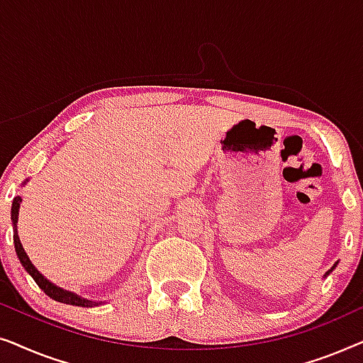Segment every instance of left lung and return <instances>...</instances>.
Listing matches in <instances>:
<instances>
[{"instance_id": "obj_1", "label": "left lung", "mask_w": 363, "mask_h": 363, "mask_svg": "<svg viewBox=\"0 0 363 363\" xmlns=\"http://www.w3.org/2000/svg\"><path fill=\"white\" fill-rule=\"evenodd\" d=\"M334 267H335V264H334V266H332V267H330V269L325 272V276H329V274H330V272H332V271H334Z\"/></svg>"}]
</instances>
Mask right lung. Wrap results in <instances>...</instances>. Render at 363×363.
<instances>
[{
	"label": "right lung",
	"instance_id": "1",
	"mask_svg": "<svg viewBox=\"0 0 363 363\" xmlns=\"http://www.w3.org/2000/svg\"><path fill=\"white\" fill-rule=\"evenodd\" d=\"M26 182H24V183H26ZM19 203H21V196H16L13 200V206H11V221H13V228H14L13 241H14V250H16V255L19 257V261H21L24 269H26L29 274H31L33 279L36 281V284L41 287V289L46 292V294L54 301L64 302V304L79 306V307H94V306L101 304V302H92L89 299H84V297L74 294V292H71V291H66V289H62V287H57L56 284H52L51 281H48L46 277H44L41 272H39L36 267H34L33 262L29 261L26 251H24V247H23L21 241H19V236H18L16 223H18V215H19Z\"/></svg>",
	"mask_w": 363,
	"mask_h": 363
}]
</instances>
